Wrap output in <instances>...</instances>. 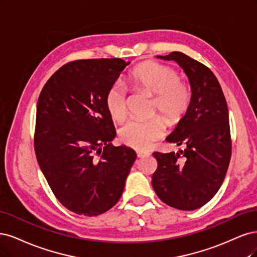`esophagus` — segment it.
I'll use <instances>...</instances> for the list:
<instances>
[{"label": "esophagus", "instance_id": "obj_1", "mask_svg": "<svg viewBox=\"0 0 257 257\" xmlns=\"http://www.w3.org/2000/svg\"><path fill=\"white\" fill-rule=\"evenodd\" d=\"M137 155H138L139 158H144V157H146V156H150V153H147V152H138Z\"/></svg>", "mask_w": 257, "mask_h": 257}]
</instances>
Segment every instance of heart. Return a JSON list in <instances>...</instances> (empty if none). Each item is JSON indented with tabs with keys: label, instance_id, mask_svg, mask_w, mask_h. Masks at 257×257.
Masks as SVG:
<instances>
[{
	"label": "heart",
	"instance_id": "b5f03b06",
	"mask_svg": "<svg viewBox=\"0 0 257 257\" xmlns=\"http://www.w3.org/2000/svg\"><path fill=\"white\" fill-rule=\"evenodd\" d=\"M179 74L168 66L159 63L147 62L140 65L130 76V82L135 88L155 96L154 113L159 111L169 125L179 121L186 113L191 92L179 81ZM105 105L114 120H122L127 114V93L120 84L112 85L105 95ZM163 120L156 116L142 121L131 119L119 130L122 143L138 151H145L154 141L162 137Z\"/></svg>",
	"mask_w": 257,
	"mask_h": 257
}]
</instances>
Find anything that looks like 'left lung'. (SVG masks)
Returning <instances> with one entry per match:
<instances>
[{
	"label": "left lung",
	"instance_id": "left-lung-1",
	"mask_svg": "<svg viewBox=\"0 0 257 257\" xmlns=\"http://www.w3.org/2000/svg\"><path fill=\"white\" fill-rule=\"evenodd\" d=\"M157 59L178 64L188 77L191 99L165 139L184 151L153 154L158 168L152 185L163 203L194 210L211 200L226 175L231 154L227 104L216 76L205 65L181 52Z\"/></svg>",
	"mask_w": 257,
	"mask_h": 257
}]
</instances>
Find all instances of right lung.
<instances>
[{"label": "right lung", "instance_id": "add662e5", "mask_svg": "<svg viewBox=\"0 0 257 257\" xmlns=\"http://www.w3.org/2000/svg\"><path fill=\"white\" fill-rule=\"evenodd\" d=\"M130 62L79 60L48 80L36 110L35 154L54 195L67 209L93 217L118 202L137 159L116 137L105 95Z\"/></svg>", "mask_w": 257, "mask_h": 257}]
</instances>
